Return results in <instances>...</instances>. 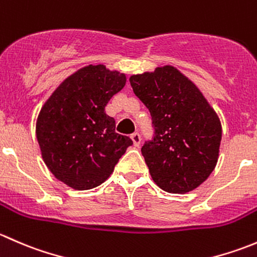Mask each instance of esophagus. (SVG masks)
Listing matches in <instances>:
<instances>
[{"mask_svg":"<svg viewBox=\"0 0 257 257\" xmlns=\"http://www.w3.org/2000/svg\"><path fill=\"white\" fill-rule=\"evenodd\" d=\"M131 138H132V141H133V143H134V145H136V147H139V144H141V141H142V138H141V134L138 133V132H136V133H133L131 136Z\"/></svg>","mask_w":257,"mask_h":257,"instance_id":"34e87169","label":"esophagus"}]
</instances>
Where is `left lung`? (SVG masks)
I'll return each mask as SVG.
<instances>
[{
	"instance_id": "8db88e82",
	"label": "left lung",
	"mask_w": 257,
	"mask_h": 257,
	"mask_svg": "<svg viewBox=\"0 0 257 257\" xmlns=\"http://www.w3.org/2000/svg\"><path fill=\"white\" fill-rule=\"evenodd\" d=\"M149 109L154 137L142 147L154 183L184 194L209 178L219 158L221 123L199 88L172 66L129 78Z\"/></svg>"
}]
</instances>
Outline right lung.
<instances>
[{"label": "right lung", "instance_id": "obj_1", "mask_svg": "<svg viewBox=\"0 0 257 257\" xmlns=\"http://www.w3.org/2000/svg\"><path fill=\"white\" fill-rule=\"evenodd\" d=\"M125 82V74L90 64L64 79L41 109L36 136L42 158L66 185L77 190L100 185L133 144L115 133V120L104 110Z\"/></svg>", "mask_w": 257, "mask_h": 257}]
</instances>
